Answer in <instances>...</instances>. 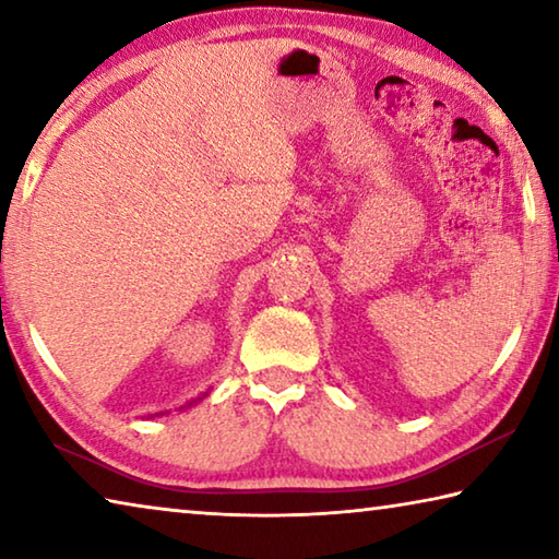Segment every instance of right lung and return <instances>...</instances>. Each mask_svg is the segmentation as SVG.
Returning <instances> with one entry per match:
<instances>
[{"instance_id":"obj_1","label":"right lung","mask_w":559,"mask_h":559,"mask_svg":"<svg viewBox=\"0 0 559 559\" xmlns=\"http://www.w3.org/2000/svg\"><path fill=\"white\" fill-rule=\"evenodd\" d=\"M202 396H206V392H204ZM202 396H197V400H192V402H189V404H185V406H192V404H197V402H202Z\"/></svg>"}]
</instances>
